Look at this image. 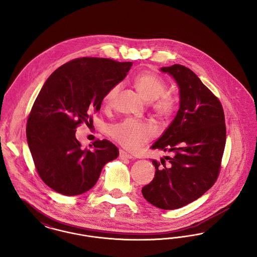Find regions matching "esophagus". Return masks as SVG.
Segmentation results:
<instances>
[{
  "label": "esophagus",
  "mask_w": 257,
  "mask_h": 257,
  "mask_svg": "<svg viewBox=\"0 0 257 257\" xmlns=\"http://www.w3.org/2000/svg\"><path fill=\"white\" fill-rule=\"evenodd\" d=\"M119 158L120 159H132V158H134L131 154H129V153H127L126 151H119Z\"/></svg>",
  "instance_id": "esophagus-1"
}]
</instances>
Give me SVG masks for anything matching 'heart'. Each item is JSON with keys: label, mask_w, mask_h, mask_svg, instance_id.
<instances>
[{"label": "heart", "mask_w": 257, "mask_h": 257, "mask_svg": "<svg viewBox=\"0 0 257 257\" xmlns=\"http://www.w3.org/2000/svg\"><path fill=\"white\" fill-rule=\"evenodd\" d=\"M133 85L139 94L151 103V111L159 118H169L176 110L175 98L167 93V84L161 76L150 72H142L133 78ZM120 84H115L106 91L103 104L110 107L117 98ZM154 130L144 121L126 118L110 127V135L122 147L129 151H139L154 137Z\"/></svg>", "instance_id": "heart-1"}]
</instances>
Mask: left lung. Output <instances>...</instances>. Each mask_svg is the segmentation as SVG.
I'll return each instance as SVG.
<instances>
[{"instance_id":"left-lung-1","label":"left lung","mask_w":257,"mask_h":257,"mask_svg":"<svg viewBox=\"0 0 257 257\" xmlns=\"http://www.w3.org/2000/svg\"><path fill=\"white\" fill-rule=\"evenodd\" d=\"M161 71L173 76L180 87V109L151 148L173 156L161 162L152 160L154 178L142 193L151 205L175 210L202 196L217 180L226 126L220 101L190 69L175 64Z\"/></svg>"}]
</instances>
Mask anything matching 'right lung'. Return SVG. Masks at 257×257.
<instances>
[{
  "label": "right lung",
  "mask_w": 257,
  "mask_h": 257,
  "mask_svg": "<svg viewBox=\"0 0 257 257\" xmlns=\"http://www.w3.org/2000/svg\"><path fill=\"white\" fill-rule=\"evenodd\" d=\"M132 62L82 57L70 61L46 79L32 106L26 136L40 178L67 196L82 194L98 181L103 167L117 158L107 140L81 149L76 129L89 125L110 87L120 82Z\"/></svg>",
  "instance_id": "right-lung-1"
}]
</instances>
